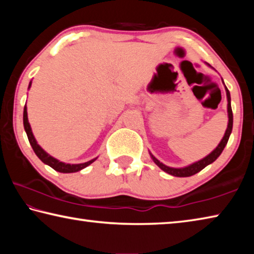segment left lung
Instances as JSON below:
<instances>
[{"label":"left lung","instance_id":"1","mask_svg":"<svg viewBox=\"0 0 254 254\" xmlns=\"http://www.w3.org/2000/svg\"><path fill=\"white\" fill-rule=\"evenodd\" d=\"M225 91H226V96H227V113H229V124H227L225 134H224V136H223V139L221 140V142L217 145L216 149H214L213 151L208 154V156H206L205 158L201 159V160L191 163V165L185 167V168H171V167L163 165L162 162L159 161L158 159L154 158L152 154L150 153L152 160L159 167V168H161L163 171H166L167 174L175 176V177H189V176H192L197 173H199L201 169H204L206 166L210 165V163L214 162L218 157H220V154L222 153V151L225 148V145L227 144V141H229V137H230L231 132H232V127H233V113H232V107H231V95H230L229 89L226 88V86H225Z\"/></svg>","mask_w":254,"mask_h":254}]
</instances>
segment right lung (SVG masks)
Instances as JSON below:
<instances>
[{"instance_id": "add662e5", "label": "right lung", "mask_w": 254, "mask_h": 254, "mask_svg": "<svg viewBox=\"0 0 254 254\" xmlns=\"http://www.w3.org/2000/svg\"><path fill=\"white\" fill-rule=\"evenodd\" d=\"M30 86H31V81H30L29 87H30ZM23 126H24L25 132H27L29 142H30V144H31L34 153L37 154L38 158H39L42 162L46 163V165L50 166L51 168L55 169L56 171H59V173H64V174L76 173V171H79L81 169L86 168V167L89 166L92 162L96 160V158H95V159H92V160H89L87 162H84V163H78V165H70V163H65V162L59 161V160H57V159H55L54 157H51L50 154L47 153L45 150L37 143L36 139H34L33 133H32V130H31V127H30L29 121H28L27 106H24V110H23Z\"/></svg>"}]
</instances>
